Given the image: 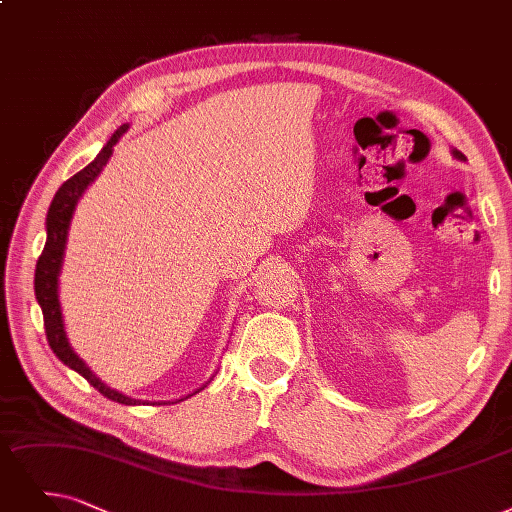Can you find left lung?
Returning a JSON list of instances; mask_svg holds the SVG:
<instances>
[{"label": "left lung", "instance_id": "left-lung-1", "mask_svg": "<svg viewBox=\"0 0 512 512\" xmlns=\"http://www.w3.org/2000/svg\"><path fill=\"white\" fill-rule=\"evenodd\" d=\"M454 155H456V157H458V159H466V157H464V155H462V153H460V151H454Z\"/></svg>", "mask_w": 512, "mask_h": 512}]
</instances>
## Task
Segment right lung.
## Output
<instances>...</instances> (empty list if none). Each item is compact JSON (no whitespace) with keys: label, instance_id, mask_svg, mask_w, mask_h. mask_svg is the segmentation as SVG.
<instances>
[{"label":"right lung","instance_id":"obj_1","mask_svg":"<svg viewBox=\"0 0 512 512\" xmlns=\"http://www.w3.org/2000/svg\"><path fill=\"white\" fill-rule=\"evenodd\" d=\"M126 130H128V126L124 124L107 140V145L102 147V151L96 155V159L92 163H88L84 170L71 176L67 182H63V187L56 191V195L50 203L48 218H46V229H48L46 245H44V252H42V256H39L37 267H35V296H37L39 306H42L46 338H48L50 349L56 353V357L65 365H69L71 370L84 376L96 388V391L105 395L107 399L124 403V405H132V403H136L134 399L121 395V393L113 391V388H109L105 382H100L90 372V367L71 351V346L65 336L63 315H60V304H58V273H60V264H63L69 222H71L73 210L77 206V199L81 197V193L86 191L90 182L100 174V170L105 168V163L109 161V157L113 153L115 142Z\"/></svg>","mask_w":512,"mask_h":512}]
</instances>
